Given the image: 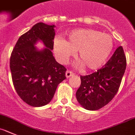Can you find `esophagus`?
I'll list each match as a JSON object with an SVG mask.
<instances>
[{"mask_svg": "<svg viewBox=\"0 0 135 135\" xmlns=\"http://www.w3.org/2000/svg\"><path fill=\"white\" fill-rule=\"evenodd\" d=\"M74 74L72 72H70V71H69V70H67L66 72V78H69V77H70L71 76H73Z\"/></svg>", "mask_w": 135, "mask_h": 135, "instance_id": "esophagus-1", "label": "esophagus"}]
</instances>
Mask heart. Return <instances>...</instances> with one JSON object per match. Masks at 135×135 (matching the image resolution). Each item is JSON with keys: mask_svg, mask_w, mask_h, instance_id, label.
I'll return each mask as SVG.
<instances>
[{"mask_svg": "<svg viewBox=\"0 0 135 135\" xmlns=\"http://www.w3.org/2000/svg\"><path fill=\"white\" fill-rule=\"evenodd\" d=\"M114 42L111 36L91 29H78L69 33L66 40L56 38L54 51L57 59L66 63L76 52L79 61L76 66L89 70L101 68L112 52Z\"/></svg>", "mask_w": 135, "mask_h": 135, "instance_id": "obj_1", "label": "heart"}]
</instances>
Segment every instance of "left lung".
<instances>
[{
	"instance_id": "1",
	"label": "left lung",
	"mask_w": 135,
	"mask_h": 135,
	"mask_svg": "<svg viewBox=\"0 0 135 135\" xmlns=\"http://www.w3.org/2000/svg\"><path fill=\"white\" fill-rule=\"evenodd\" d=\"M127 66L124 50L119 46L103 68L86 76L76 92L80 105L87 110H98L108 104L120 85Z\"/></svg>"
}]
</instances>
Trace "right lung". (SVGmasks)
Instances as JSON below:
<instances>
[{
    "mask_svg": "<svg viewBox=\"0 0 135 135\" xmlns=\"http://www.w3.org/2000/svg\"><path fill=\"white\" fill-rule=\"evenodd\" d=\"M54 25L37 23L19 38L11 53L10 69L19 96L33 107L50 103L59 83L66 79V68L58 63L52 50ZM38 41L45 48L35 46Z\"/></svg>",
    "mask_w": 135,
    "mask_h": 135,
    "instance_id": "1",
    "label": "right lung"
}]
</instances>
